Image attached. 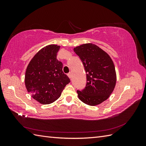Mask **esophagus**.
Returning a JSON list of instances; mask_svg holds the SVG:
<instances>
[{"label": "esophagus", "instance_id": "34e87169", "mask_svg": "<svg viewBox=\"0 0 146 146\" xmlns=\"http://www.w3.org/2000/svg\"><path fill=\"white\" fill-rule=\"evenodd\" d=\"M68 76L69 77V78H72V74L71 73H69V74H68Z\"/></svg>", "mask_w": 146, "mask_h": 146}]
</instances>
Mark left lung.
Returning <instances> with one entry per match:
<instances>
[{"instance_id":"1","label":"left lung","mask_w":146,"mask_h":146,"mask_svg":"<svg viewBox=\"0 0 146 146\" xmlns=\"http://www.w3.org/2000/svg\"><path fill=\"white\" fill-rule=\"evenodd\" d=\"M80 57L86 73V85L77 91L78 98L83 103L96 106L108 99L116 83L115 67L111 57L101 48L92 43L74 48Z\"/></svg>"}]
</instances>
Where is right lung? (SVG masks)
Returning a JSON list of instances; mask_svg holds the SVG:
<instances>
[{
  "label": "right lung",
  "mask_w": 146,
  "mask_h": 146,
  "mask_svg": "<svg viewBox=\"0 0 146 146\" xmlns=\"http://www.w3.org/2000/svg\"><path fill=\"white\" fill-rule=\"evenodd\" d=\"M60 48L55 44L43 47L30 60L26 69V89L41 104H49L56 100L70 82L63 72L62 63L56 59Z\"/></svg>",
  "instance_id": "obj_1"
}]
</instances>
